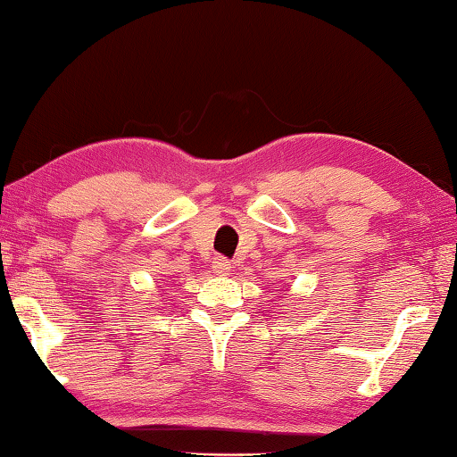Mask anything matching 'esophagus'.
<instances>
[{"mask_svg":"<svg viewBox=\"0 0 457 457\" xmlns=\"http://www.w3.org/2000/svg\"><path fill=\"white\" fill-rule=\"evenodd\" d=\"M212 268H213V272L218 274V276H228L231 272V264H229L226 258H215L212 262Z\"/></svg>","mask_w":457,"mask_h":457,"instance_id":"esophagus-1","label":"esophagus"}]
</instances>
